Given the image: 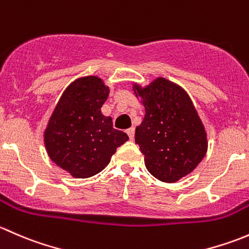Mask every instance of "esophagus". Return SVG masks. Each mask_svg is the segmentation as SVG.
<instances>
[{"mask_svg":"<svg viewBox=\"0 0 249 249\" xmlns=\"http://www.w3.org/2000/svg\"><path fill=\"white\" fill-rule=\"evenodd\" d=\"M126 134H127V136L130 137V140L134 139V137H135V129H134V127H130V129H127Z\"/></svg>","mask_w":249,"mask_h":249,"instance_id":"1","label":"esophagus"}]
</instances>
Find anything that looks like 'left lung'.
Here are the masks:
<instances>
[{
	"mask_svg": "<svg viewBox=\"0 0 249 249\" xmlns=\"http://www.w3.org/2000/svg\"><path fill=\"white\" fill-rule=\"evenodd\" d=\"M145 114L135 141L150 175L175 183L196 169L207 152V134L192 99L182 87L159 77L147 87L132 85Z\"/></svg>",
	"mask_w": 249,
	"mask_h": 249,
	"instance_id": "left-lung-1",
	"label": "left lung"
}]
</instances>
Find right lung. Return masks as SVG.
Here are the masks:
<instances>
[{"label":"right lung","mask_w":249,"mask_h":249,"mask_svg":"<svg viewBox=\"0 0 249 249\" xmlns=\"http://www.w3.org/2000/svg\"><path fill=\"white\" fill-rule=\"evenodd\" d=\"M109 88L96 76L80 77L66 88L44 130L50 159L74 178H88L109 164L117 148L129 140L101 113Z\"/></svg>","instance_id":"add662e5"}]
</instances>
